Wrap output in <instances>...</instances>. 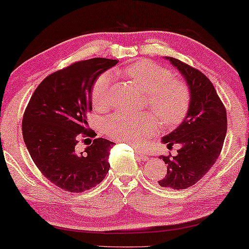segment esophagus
Wrapping results in <instances>:
<instances>
[{
  "mask_svg": "<svg viewBox=\"0 0 249 249\" xmlns=\"http://www.w3.org/2000/svg\"><path fill=\"white\" fill-rule=\"evenodd\" d=\"M134 151H136V154H137V157H138V159H139V160H142V161L148 160V156H146L144 150L134 148Z\"/></svg>",
  "mask_w": 249,
  "mask_h": 249,
  "instance_id": "esophagus-1",
  "label": "esophagus"
}]
</instances>
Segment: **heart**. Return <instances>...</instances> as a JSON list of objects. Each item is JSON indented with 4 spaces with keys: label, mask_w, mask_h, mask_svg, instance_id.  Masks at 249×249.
Masks as SVG:
<instances>
[{
    "label": "heart",
    "mask_w": 249,
    "mask_h": 249,
    "mask_svg": "<svg viewBox=\"0 0 249 249\" xmlns=\"http://www.w3.org/2000/svg\"><path fill=\"white\" fill-rule=\"evenodd\" d=\"M124 74L146 92V103L165 125H175L185 117L191 101V92L185 83L173 79L168 68L152 62H138L124 69ZM113 75L106 71L98 77L91 91L96 109L103 110L109 104L110 86ZM158 124L152 113L140 115L117 112L104 122L105 132L113 140L139 145L157 131Z\"/></svg>",
    "instance_id": "heart-1"
}]
</instances>
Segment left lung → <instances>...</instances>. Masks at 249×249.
<instances>
[{"instance_id": "8db88e82", "label": "left lung", "mask_w": 249, "mask_h": 249, "mask_svg": "<svg viewBox=\"0 0 249 249\" xmlns=\"http://www.w3.org/2000/svg\"><path fill=\"white\" fill-rule=\"evenodd\" d=\"M180 71L191 92L186 116L172 132L162 138L168 148L181 144L175 157L161 156L166 175L159 184L173 190L192 186L209 172L222 151L227 131L226 110L207 77L173 57H164Z\"/></svg>"}]
</instances>
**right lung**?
Here are the masks:
<instances>
[{
	"mask_svg": "<svg viewBox=\"0 0 249 249\" xmlns=\"http://www.w3.org/2000/svg\"><path fill=\"white\" fill-rule=\"evenodd\" d=\"M117 63L97 57L55 71L35 89L24 112L23 138L32 160L45 178L68 192L92 189L109 171L113 142L99 138L81 152L76 144L81 134L95 137L87 121L92 86Z\"/></svg>",
	"mask_w": 249,
	"mask_h": 249,
	"instance_id": "add662e5",
	"label": "right lung"
}]
</instances>
